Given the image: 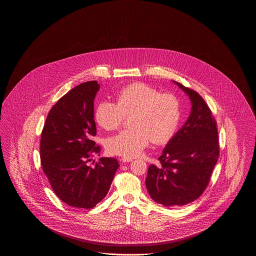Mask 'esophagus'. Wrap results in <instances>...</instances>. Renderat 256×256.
Segmentation results:
<instances>
[{
	"instance_id": "esophagus-1",
	"label": "esophagus",
	"mask_w": 256,
	"mask_h": 256,
	"mask_svg": "<svg viewBox=\"0 0 256 256\" xmlns=\"http://www.w3.org/2000/svg\"><path fill=\"white\" fill-rule=\"evenodd\" d=\"M120 161H121V162H122V163H128V162H130V161H132V158H122L120 159Z\"/></svg>"
}]
</instances>
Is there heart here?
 <instances>
[{"mask_svg":"<svg viewBox=\"0 0 256 256\" xmlns=\"http://www.w3.org/2000/svg\"><path fill=\"white\" fill-rule=\"evenodd\" d=\"M117 104L102 100L95 110V120L104 130H114L132 115V128L108 138L106 148L113 156L134 158L150 141L163 145L176 132L182 115L180 98L142 82L122 87L116 94Z\"/></svg>","mask_w":256,"mask_h":256,"instance_id":"heart-1","label":"heart"}]
</instances>
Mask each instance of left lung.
<instances>
[{
  "instance_id": "obj_1",
  "label": "left lung",
  "mask_w": 256,
  "mask_h": 256,
  "mask_svg": "<svg viewBox=\"0 0 256 256\" xmlns=\"http://www.w3.org/2000/svg\"><path fill=\"white\" fill-rule=\"evenodd\" d=\"M189 96L191 113L164 148L159 165H150L146 187L164 206H180L204 193L219 158L217 122L198 92L174 82Z\"/></svg>"
}]
</instances>
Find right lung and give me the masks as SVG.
Instances as JSON below:
<instances>
[{
	"mask_svg": "<svg viewBox=\"0 0 256 256\" xmlns=\"http://www.w3.org/2000/svg\"><path fill=\"white\" fill-rule=\"evenodd\" d=\"M100 86L96 80L74 87L50 110L40 141L42 169L61 200L70 206L89 209L108 193L118 160L102 158L88 165L100 146L96 135L94 100Z\"/></svg>",
	"mask_w": 256,
	"mask_h": 256,
	"instance_id": "add662e5",
	"label": "right lung"
}]
</instances>
